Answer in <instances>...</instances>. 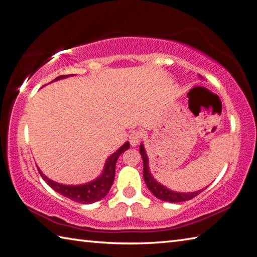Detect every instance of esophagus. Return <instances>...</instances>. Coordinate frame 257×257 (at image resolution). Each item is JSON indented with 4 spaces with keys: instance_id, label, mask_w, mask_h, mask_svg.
<instances>
[{
    "instance_id": "esophagus-1",
    "label": "esophagus",
    "mask_w": 257,
    "mask_h": 257,
    "mask_svg": "<svg viewBox=\"0 0 257 257\" xmlns=\"http://www.w3.org/2000/svg\"><path fill=\"white\" fill-rule=\"evenodd\" d=\"M128 137H129L130 144H132L133 146H135L140 143L142 137H143V133H142L141 130H133V132H130Z\"/></svg>"
}]
</instances>
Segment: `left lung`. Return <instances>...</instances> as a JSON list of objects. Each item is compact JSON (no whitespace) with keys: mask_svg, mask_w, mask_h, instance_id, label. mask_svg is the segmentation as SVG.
I'll return each instance as SVG.
<instances>
[{"mask_svg":"<svg viewBox=\"0 0 257 257\" xmlns=\"http://www.w3.org/2000/svg\"><path fill=\"white\" fill-rule=\"evenodd\" d=\"M140 152H141L142 158H143V164H144L143 176H144V181L146 183V186L149 187V190L153 193L154 197L160 199V200L168 201V202H182V201L191 200V199L197 197L198 194H200L202 191L205 190V189L199 190L191 193H182V192H176V191L167 189L166 186H164L154 180L152 175H151L150 169H149V158L146 156L143 144H141L140 146Z\"/></svg>","mask_w":257,"mask_h":257,"instance_id":"1","label":"left lung"}]
</instances>
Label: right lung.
Segmentation results:
<instances>
[{"label": "right lung", "mask_w": 257, "mask_h": 257, "mask_svg": "<svg viewBox=\"0 0 257 257\" xmlns=\"http://www.w3.org/2000/svg\"><path fill=\"white\" fill-rule=\"evenodd\" d=\"M67 76L68 75H60L58 77H56L54 81L65 79V77ZM129 146L130 144L128 142H125V143L116 151V152H114L112 156L107 159L106 162H105L104 170L100 176L97 177L95 181L87 183V184H82V185L59 184V183L54 182L51 181L50 178H48L40 169H39V173L41 175V177L46 181V183L49 186L52 187L56 192L64 195V197H66L73 201L80 202V203L96 202L100 200V199H103L105 195L108 193V191L113 184L114 176H115V165H116L117 158L120 157L121 153H123L124 151H127L129 149Z\"/></svg>", "instance_id": "obj_1"}]
</instances>
